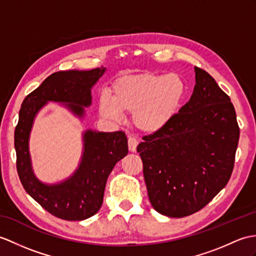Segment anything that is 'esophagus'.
Returning <instances> with one entry per match:
<instances>
[{
	"label": "esophagus",
	"mask_w": 256,
	"mask_h": 256,
	"mask_svg": "<svg viewBox=\"0 0 256 256\" xmlns=\"http://www.w3.org/2000/svg\"><path fill=\"white\" fill-rule=\"evenodd\" d=\"M128 150L135 152H136V147H138V142L133 136H130L128 140Z\"/></svg>",
	"instance_id": "34e87169"
}]
</instances>
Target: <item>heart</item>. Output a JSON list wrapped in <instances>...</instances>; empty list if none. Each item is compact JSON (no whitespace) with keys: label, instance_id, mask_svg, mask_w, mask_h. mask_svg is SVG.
I'll list each match as a JSON object with an SVG mask.
<instances>
[{"label":"heart","instance_id":"heart-1","mask_svg":"<svg viewBox=\"0 0 256 256\" xmlns=\"http://www.w3.org/2000/svg\"><path fill=\"white\" fill-rule=\"evenodd\" d=\"M112 100L102 94L99 110L104 116L120 120L121 112L132 114L134 126L145 133L164 128L179 110L186 84L178 74L142 73L118 78L112 86Z\"/></svg>","mask_w":256,"mask_h":256}]
</instances>
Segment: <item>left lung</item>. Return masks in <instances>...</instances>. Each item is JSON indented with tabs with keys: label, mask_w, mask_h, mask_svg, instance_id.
Segmentation results:
<instances>
[{
	"label": "left lung",
	"mask_w": 256,
	"mask_h": 256,
	"mask_svg": "<svg viewBox=\"0 0 256 256\" xmlns=\"http://www.w3.org/2000/svg\"><path fill=\"white\" fill-rule=\"evenodd\" d=\"M195 82L179 114L138 146L150 204L174 218L200 210L227 186L239 142L228 94L196 66Z\"/></svg>",
	"instance_id": "obj_1"
}]
</instances>
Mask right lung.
Wrapping results in <instances>:
<instances>
[{
  "instance_id": "right-lung-1",
  "label": "right lung",
  "mask_w": 256,
  "mask_h": 256,
  "mask_svg": "<svg viewBox=\"0 0 256 256\" xmlns=\"http://www.w3.org/2000/svg\"><path fill=\"white\" fill-rule=\"evenodd\" d=\"M106 68L61 70L51 74L24 99L15 128L16 167L26 192L51 215L64 220H84L94 216L104 202L108 176L128 155V138L122 130L112 133L88 130L82 135L84 152L78 168L61 183L48 186L34 176L28 140L36 114L48 101L62 102L82 118L92 104V87Z\"/></svg>"
}]
</instances>
